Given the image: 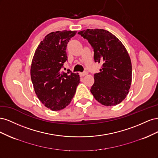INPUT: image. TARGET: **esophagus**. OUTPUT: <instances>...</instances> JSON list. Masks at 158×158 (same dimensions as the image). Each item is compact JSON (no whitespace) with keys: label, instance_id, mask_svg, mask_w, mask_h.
Segmentation results:
<instances>
[{"label":"esophagus","instance_id":"1","mask_svg":"<svg viewBox=\"0 0 158 158\" xmlns=\"http://www.w3.org/2000/svg\"><path fill=\"white\" fill-rule=\"evenodd\" d=\"M80 76H85V75H87L88 74V73L87 72H84V73H80Z\"/></svg>","mask_w":158,"mask_h":158}]
</instances>
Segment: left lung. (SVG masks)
<instances>
[{
	"label": "left lung",
	"instance_id": "8db88e82",
	"mask_svg": "<svg viewBox=\"0 0 158 158\" xmlns=\"http://www.w3.org/2000/svg\"><path fill=\"white\" fill-rule=\"evenodd\" d=\"M78 33L93 47L95 63L102 64L99 73L94 74L91 93L103 106L119 104L127 97L132 82L131 60L125 47L105 30L87 29Z\"/></svg>",
	"mask_w": 158,
	"mask_h": 158
}]
</instances>
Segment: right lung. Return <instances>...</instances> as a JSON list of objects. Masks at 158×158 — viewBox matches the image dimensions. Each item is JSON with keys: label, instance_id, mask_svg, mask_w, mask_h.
<instances>
[{"label": "right lung", "instance_id": "right-lung-1", "mask_svg": "<svg viewBox=\"0 0 158 158\" xmlns=\"http://www.w3.org/2000/svg\"><path fill=\"white\" fill-rule=\"evenodd\" d=\"M76 31H58L47 35L38 45L31 65V79L37 96L52 111L68 106L80 83L78 73L62 71L68 59L66 46Z\"/></svg>", "mask_w": 158, "mask_h": 158}]
</instances>
